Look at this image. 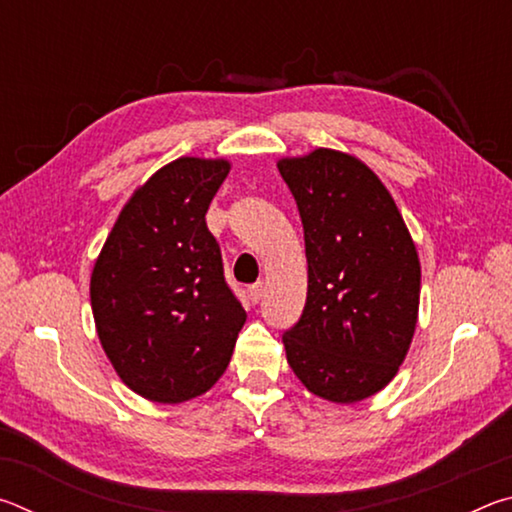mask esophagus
Listing matches in <instances>:
<instances>
[{"label": "esophagus", "instance_id": "1", "mask_svg": "<svg viewBox=\"0 0 512 512\" xmlns=\"http://www.w3.org/2000/svg\"><path fill=\"white\" fill-rule=\"evenodd\" d=\"M262 296H264V284L259 282V284H253V287L248 289V298H250V302H259L262 300Z\"/></svg>", "mask_w": 512, "mask_h": 512}]
</instances>
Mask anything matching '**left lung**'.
<instances>
[{"label":"left lung","instance_id":"left-lung-1","mask_svg":"<svg viewBox=\"0 0 512 512\" xmlns=\"http://www.w3.org/2000/svg\"><path fill=\"white\" fill-rule=\"evenodd\" d=\"M296 198L307 302L282 336L309 393L354 404L391 384L420 309V257L391 192L357 155L318 149L277 160Z\"/></svg>","mask_w":512,"mask_h":512}]
</instances>
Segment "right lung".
Masks as SVG:
<instances>
[{"instance_id":"1","label":"right lung","mask_w":512,"mask_h":512,"mask_svg":"<svg viewBox=\"0 0 512 512\" xmlns=\"http://www.w3.org/2000/svg\"><path fill=\"white\" fill-rule=\"evenodd\" d=\"M228 158L164 164L121 207L90 277L101 348L144 400L180 404L219 381L246 323L205 214Z\"/></svg>"}]
</instances>
